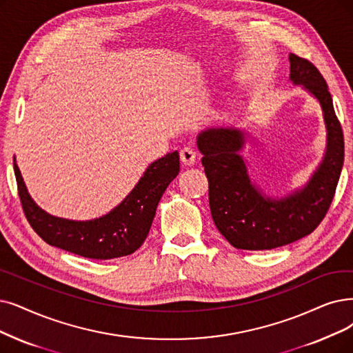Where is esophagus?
<instances>
[{"label": "esophagus", "mask_w": 353, "mask_h": 353, "mask_svg": "<svg viewBox=\"0 0 353 353\" xmlns=\"http://www.w3.org/2000/svg\"><path fill=\"white\" fill-rule=\"evenodd\" d=\"M179 158H181L182 163L187 166H191L195 163V152L190 148H184L179 152Z\"/></svg>", "instance_id": "1"}]
</instances>
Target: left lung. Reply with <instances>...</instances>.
I'll return each instance as SVG.
<instances>
[{
  "label": "left lung",
  "instance_id": "obj_1",
  "mask_svg": "<svg viewBox=\"0 0 353 353\" xmlns=\"http://www.w3.org/2000/svg\"><path fill=\"white\" fill-rule=\"evenodd\" d=\"M290 78L304 85L321 104L327 128V152L307 187L281 201L266 199L250 184L239 157L245 133L208 129L199 136L201 163L208 179V201L216 228L232 246L268 250L290 245L313 233L326 217L339 182L345 142L326 79L301 56L290 54Z\"/></svg>",
  "mask_w": 353,
  "mask_h": 353
}]
</instances>
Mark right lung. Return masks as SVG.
Wrapping results in <instances>:
<instances>
[{
	"label": "right lung",
	"mask_w": 353,
	"mask_h": 353,
	"mask_svg": "<svg viewBox=\"0 0 353 353\" xmlns=\"http://www.w3.org/2000/svg\"><path fill=\"white\" fill-rule=\"evenodd\" d=\"M179 172L178 152L153 162L134 190L107 216L91 221H70L49 216L27 194L19 166L14 163L23 213L43 241L90 259L128 256L143 245L162 194Z\"/></svg>",
	"instance_id": "obj_1"
}]
</instances>
